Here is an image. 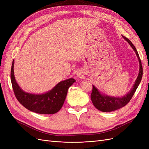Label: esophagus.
<instances>
[{"label":"esophagus","mask_w":149,"mask_h":149,"mask_svg":"<svg viewBox=\"0 0 149 149\" xmlns=\"http://www.w3.org/2000/svg\"><path fill=\"white\" fill-rule=\"evenodd\" d=\"M77 76H78V77H79V78H80V77H81V74H79H79L78 73Z\"/></svg>","instance_id":"34e87169"}]
</instances>
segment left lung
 Returning a JSON list of instances; mask_svg holds the SVG:
<instances>
[{
    "instance_id": "1",
    "label": "left lung",
    "mask_w": 149,
    "mask_h": 149,
    "mask_svg": "<svg viewBox=\"0 0 149 149\" xmlns=\"http://www.w3.org/2000/svg\"><path fill=\"white\" fill-rule=\"evenodd\" d=\"M123 38L128 42L130 45V46L132 47L134 49V52L136 53V55L138 58L139 63V72L137 78L132 88L130 90V91L125 94L124 96L121 97H114L106 95L100 92V91L93 85V90L92 93L91 94V99L93 105L97 109L100 110L102 112H111L114 111L117 109H119L120 108L125 106L131 100L133 95L136 92L137 87L141 81L143 74V70H142V65L141 58L139 57L138 52L136 47H134L132 43L130 40L123 35H122Z\"/></svg>"
}]
</instances>
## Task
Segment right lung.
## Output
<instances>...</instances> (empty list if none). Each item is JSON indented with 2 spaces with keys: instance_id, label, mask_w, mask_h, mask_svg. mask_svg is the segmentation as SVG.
I'll return each mask as SVG.
<instances>
[{
  "instance_id": "right-lung-1",
  "label": "right lung",
  "mask_w": 149,
  "mask_h": 149,
  "mask_svg": "<svg viewBox=\"0 0 149 149\" xmlns=\"http://www.w3.org/2000/svg\"><path fill=\"white\" fill-rule=\"evenodd\" d=\"M14 60H13L10 78L13 92L17 100L26 109L42 114H53L59 111L63 105L68 89L76 81L69 78L58 83L50 91L42 94L25 92L17 84L14 75Z\"/></svg>"
}]
</instances>
